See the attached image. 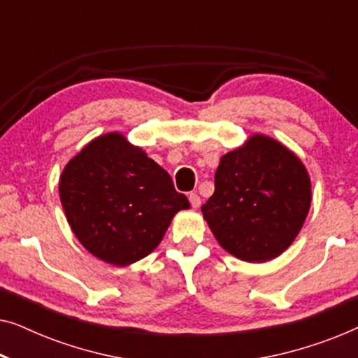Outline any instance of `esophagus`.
<instances>
[{"label":"esophagus","mask_w":358,"mask_h":358,"mask_svg":"<svg viewBox=\"0 0 358 358\" xmlns=\"http://www.w3.org/2000/svg\"><path fill=\"white\" fill-rule=\"evenodd\" d=\"M189 200H190V205H192L194 208H199L200 202H202V200H200V197H199V194H195V192L189 194Z\"/></svg>","instance_id":"1"}]
</instances>
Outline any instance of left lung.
<instances>
[{"mask_svg":"<svg viewBox=\"0 0 358 358\" xmlns=\"http://www.w3.org/2000/svg\"><path fill=\"white\" fill-rule=\"evenodd\" d=\"M310 207L311 179L301 159L272 136L254 134L222 156L202 215L224 251L259 264L287 251Z\"/></svg>","mask_w":358,"mask_h":358,"instance_id":"8db88e82","label":"left lung"}]
</instances>
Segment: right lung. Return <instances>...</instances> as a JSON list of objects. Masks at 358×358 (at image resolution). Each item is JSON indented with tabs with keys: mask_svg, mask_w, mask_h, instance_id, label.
Wrapping results in <instances>:
<instances>
[{
	"mask_svg": "<svg viewBox=\"0 0 358 358\" xmlns=\"http://www.w3.org/2000/svg\"><path fill=\"white\" fill-rule=\"evenodd\" d=\"M58 192L78 241L117 267L153 252L174 215L190 207L171 176L119 131L96 136L73 156Z\"/></svg>",
	"mask_w": 358,
	"mask_h": 358,
	"instance_id": "1",
	"label": "right lung"
}]
</instances>
